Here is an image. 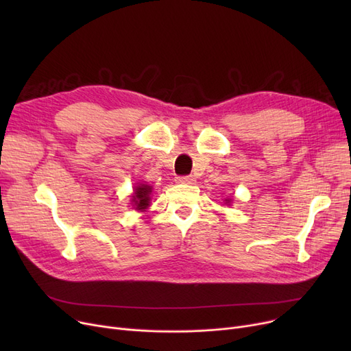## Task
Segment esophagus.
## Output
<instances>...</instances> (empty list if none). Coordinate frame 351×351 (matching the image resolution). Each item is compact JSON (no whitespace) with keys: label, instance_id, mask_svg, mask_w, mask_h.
Listing matches in <instances>:
<instances>
[{"label":"esophagus","instance_id":"esophagus-1","mask_svg":"<svg viewBox=\"0 0 351 351\" xmlns=\"http://www.w3.org/2000/svg\"><path fill=\"white\" fill-rule=\"evenodd\" d=\"M195 178L192 176V175H189V176H178L176 178V182H179V183H186V185H192V183H195Z\"/></svg>","mask_w":351,"mask_h":351}]
</instances>
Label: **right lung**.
Instances as JSON below:
<instances>
[{"mask_svg": "<svg viewBox=\"0 0 351 351\" xmlns=\"http://www.w3.org/2000/svg\"><path fill=\"white\" fill-rule=\"evenodd\" d=\"M151 186L147 185H141L136 186L135 189V195H134V202L136 205L138 210H143L147 206H149V195H151Z\"/></svg>", "mask_w": 351, "mask_h": 351, "instance_id": "1", "label": "right lung"}]
</instances>
